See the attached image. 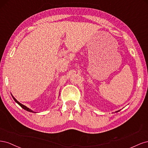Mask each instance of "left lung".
<instances>
[{
  "mask_svg": "<svg viewBox=\"0 0 148 148\" xmlns=\"http://www.w3.org/2000/svg\"><path fill=\"white\" fill-rule=\"evenodd\" d=\"M119 111H120V110H117V111H116L115 112H119Z\"/></svg>",
  "mask_w": 148,
  "mask_h": 148,
  "instance_id": "obj_1",
  "label": "left lung"
}]
</instances>
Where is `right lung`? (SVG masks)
Here are the masks:
<instances>
[{"label":"right lung","instance_id":"1","mask_svg":"<svg viewBox=\"0 0 148 148\" xmlns=\"http://www.w3.org/2000/svg\"><path fill=\"white\" fill-rule=\"evenodd\" d=\"M11 95H12V94H11ZM12 97H13V99H14V101L17 103V104H18L19 106H20L21 107H22V108H23V109H25V110H26V111H28V112H33V113H36L35 112H34L33 110H31V109H30L29 108H28V107H26V106H25V105H23V104H21V103L20 102H19L16 99H15V98L14 97H13V96H12Z\"/></svg>","mask_w":148,"mask_h":148}]
</instances>
